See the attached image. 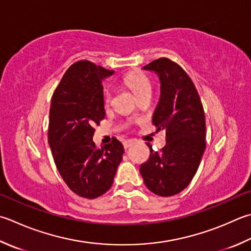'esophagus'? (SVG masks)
I'll list each match as a JSON object with an SVG mask.
<instances>
[{
  "label": "esophagus",
  "instance_id": "34e87169",
  "mask_svg": "<svg viewBox=\"0 0 251 251\" xmlns=\"http://www.w3.org/2000/svg\"><path fill=\"white\" fill-rule=\"evenodd\" d=\"M131 145H132V140H125L124 142H123V146H124L125 150L128 149Z\"/></svg>",
  "mask_w": 251,
  "mask_h": 251
}]
</instances>
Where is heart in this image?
Masks as SVG:
<instances>
[{"mask_svg": "<svg viewBox=\"0 0 251 251\" xmlns=\"http://www.w3.org/2000/svg\"><path fill=\"white\" fill-rule=\"evenodd\" d=\"M125 83L130 88L137 98L145 95V93L151 92L150 80L148 79V77L144 75V74H140V73L128 74V75L125 77ZM111 99H112V93L110 91H107L105 95V102L106 103L111 102Z\"/></svg>", "mask_w": 251, "mask_h": 251, "instance_id": "1", "label": "heart"}]
</instances>
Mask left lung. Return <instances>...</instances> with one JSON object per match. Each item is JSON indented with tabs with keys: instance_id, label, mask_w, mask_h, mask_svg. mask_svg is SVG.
Returning <instances> with one entry per match:
<instances>
[{
	"instance_id": "1",
	"label": "left lung",
	"mask_w": 251,
	"mask_h": 251,
	"mask_svg": "<svg viewBox=\"0 0 251 251\" xmlns=\"http://www.w3.org/2000/svg\"><path fill=\"white\" fill-rule=\"evenodd\" d=\"M160 80V98L152 123L164 130L166 145L161 153L153 151L140 165V174L152 193L171 197L184 190L197 172L205 149V120L201 100L186 72L162 57L142 67Z\"/></svg>"
}]
</instances>
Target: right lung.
<instances>
[{
  "instance_id": "add662e5",
  "label": "right lung",
  "mask_w": 251,
  "mask_h": 251,
  "mask_svg": "<svg viewBox=\"0 0 251 251\" xmlns=\"http://www.w3.org/2000/svg\"><path fill=\"white\" fill-rule=\"evenodd\" d=\"M89 61L68 68L53 93L48 141L55 165L76 195L95 199L111 188L124 147L117 139L98 149L95 125L104 119L102 81L112 76Z\"/></svg>"
}]
</instances>
